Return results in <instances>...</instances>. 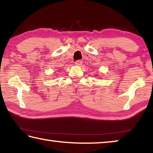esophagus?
I'll return each instance as SVG.
<instances>
[{"mask_svg":"<svg viewBox=\"0 0 153 153\" xmlns=\"http://www.w3.org/2000/svg\"><path fill=\"white\" fill-rule=\"evenodd\" d=\"M75 64H76V65H77V66H81L82 64V61H79V60L76 61V62H75Z\"/></svg>","mask_w":153,"mask_h":153,"instance_id":"34e87169","label":"esophagus"}]
</instances>
